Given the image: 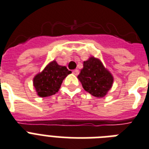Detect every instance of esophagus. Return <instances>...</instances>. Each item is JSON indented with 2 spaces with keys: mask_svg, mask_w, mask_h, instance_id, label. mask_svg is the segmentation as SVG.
I'll return each mask as SVG.
<instances>
[{
  "mask_svg": "<svg viewBox=\"0 0 149 149\" xmlns=\"http://www.w3.org/2000/svg\"><path fill=\"white\" fill-rule=\"evenodd\" d=\"M72 73L74 75H76V76H77V75L79 74V70H74L72 71Z\"/></svg>",
  "mask_w": 149,
  "mask_h": 149,
  "instance_id": "esophagus-1",
  "label": "esophagus"
}]
</instances>
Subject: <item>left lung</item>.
<instances>
[{"label":"left lung","mask_w":149,"mask_h":149,"mask_svg":"<svg viewBox=\"0 0 149 149\" xmlns=\"http://www.w3.org/2000/svg\"><path fill=\"white\" fill-rule=\"evenodd\" d=\"M83 89L95 97H104L112 88L113 77L105 68L101 60L91 56L83 62V68L78 75Z\"/></svg>","instance_id":"obj_1"}]
</instances>
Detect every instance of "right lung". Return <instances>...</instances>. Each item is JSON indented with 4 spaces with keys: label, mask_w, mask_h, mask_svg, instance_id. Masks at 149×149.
Here are the masks:
<instances>
[{
    "label": "right lung",
    "mask_w": 149,
    "mask_h": 149,
    "mask_svg": "<svg viewBox=\"0 0 149 149\" xmlns=\"http://www.w3.org/2000/svg\"><path fill=\"white\" fill-rule=\"evenodd\" d=\"M70 73L66 66H60L55 60L50 62L33 78V86L37 95L47 97L57 93L63 80Z\"/></svg>",
    "instance_id": "right-lung-1"
}]
</instances>
